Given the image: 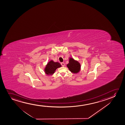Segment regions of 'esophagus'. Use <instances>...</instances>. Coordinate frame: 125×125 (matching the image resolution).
Segmentation results:
<instances>
[{
	"label": "esophagus",
	"mask_w": 125,
	"mask_h": 125,
	"mask_svg": "<svg viewBox=\"0 0 125 125\" xmlns=\"http://www.w3.org/2000/svg\"><path fill=\"white\" fill-rule=\"evenodd\" d=\"M61 65H62V66H63H63H64V65H65V64H64V63H63V62H62V63H61Z\"/></svg>",
	"instance_id": "esophagus-1"
}]
</instances>
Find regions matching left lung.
Segmentation results:
<instances>
[{
    "label": "left lung",
    "mask_w": 125,
    "mask_h": 125,
    "mask_svg": "<svg viewBox=\"0 0 125 125\" xmlns=\"http://www.w3.org/2000/svg\"><path fill=\"white\" fill-rule=\"evenodd\" d=\"M67 67L71 72L73 73H77L80 70V64L78 62L75 61L73 58H70L69 63L67 64Z\"/></svg>",
    "instance_id": "obj_1"
}]
</instances>
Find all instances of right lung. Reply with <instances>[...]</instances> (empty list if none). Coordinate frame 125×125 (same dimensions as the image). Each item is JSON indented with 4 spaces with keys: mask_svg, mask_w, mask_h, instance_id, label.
<instances>
[{
    "mask_svg": "<svg viewBox=\"0 0 125 125\" xmlns=\"http://www.w3.org/2000/svg\"><path fill=\"white\" fill-rule=\"evenodd\" d=\"M61 67V65L58 62H55L52 60L50 61L46 65L45 69V71L48 75L53 74L58 68Z\"/></svg>",
    "mask_w": 125,
    "mask_h": 125,
    "instance_id": "add662e5",
    "label": "right lung"
}]
</instances>
